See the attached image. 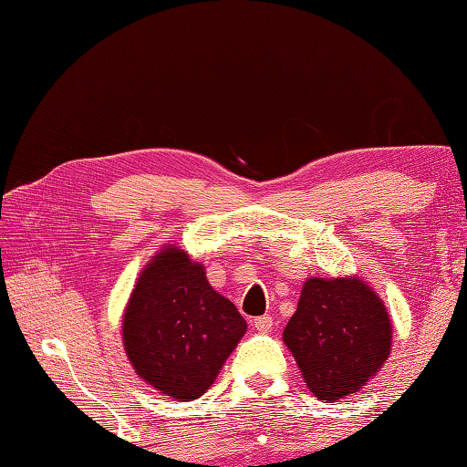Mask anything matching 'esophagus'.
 Instances as JSON below:
<instances>
[{"label": "esophagus", "mask_w": 467, "mask_h": 467, "mask_svg": "<svg viewBox=\"0 0 467 467\" xmlns=\"http://www.w3.org/2000/svg\"><path fill=\"white\" fill-rule=\"evenodd\" d=\"M254 329L259 333H271L273 331V319L269 315H263V317H256V319L253 321Z\"/></svg>", "instance_id": "esophagus-1"}]
</instances>
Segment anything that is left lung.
I'll return each mask as SVG.
<instances>
[{
	"instance_id": "obj_1",
	"label": "left lung",
	"mask_w": 467,
	"mask_h": 467,
	"mask_svg": "<svg viewBox=\"0 0 467 467\" xmlns=\"http://www.w3.org/2000/svg\"><path fill=\"white\" fill-rule=\"evenodd\" d=\"M283 341L317 400L357 393L383 369L393 321L373 286L359 276H309Z\"/></svg>"
}]
</instances>
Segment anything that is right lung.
<instances>
[{
	"label": "right lung",
	"mask_w": 467,
	"mask_h": 467,
	"mask_svg": "<svg viewBox=\"0 0 467 467\" xmlns=\"http://www.w3.org/2000/svg\"><path fill=\"white\" fill-rule=\"evenodd\" d=\"M246 333L204 265L164 244L138 275L122 315V345L140 379L176 401L206 393Z\"/></svg>",
	"instance_id": "1"
}]
</instances>
